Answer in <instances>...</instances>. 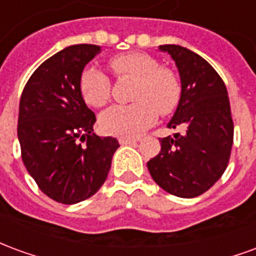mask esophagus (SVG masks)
Segmentation results:
<instances>
[{
  "mask_svg": "<svg viewBox=\"0 0 256 256\" xmlns=\"http://www.w3.org/2000/svg\"><path fill=\"white\" fill-rule=\"evenodd\" d=\"M134 142H137L136 138H119V144L120 145H130L134 144Z\"/></svg>",
  "mask_w": 256,
  "mask_h": 256,
  "instance_id": "1",
  "label": "esophagus"
}]
</instances>
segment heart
<instances>
[{
  "instance_id": "heart-1",
  "label": "heart",
  "mask_w": 256,
  "mask_h": 256,
  "mask_svg": "<svg viewBox=\"0 0 256 256\" xmlns=\"http://www.w3.org/2000/svg\"><path fill=\"white\" fill-rule=\"evenodd\" d=\"M118 79H134L128 106H115L102 112L98 120L102 133L122 138L138 137L162 115L172 114L181 100V84L172 70L159 67L145 53L128 52L108 60ZM79 90L86 104L101 108L111 100L112 84L102 70L90 66L79 78Z\"/></svg>"
}]
</instances>
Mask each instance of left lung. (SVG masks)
<instances>
[{"mask_svg":"<svg viewBox=\"0 0 256 256\" xmlns=\"http://www.w3.org/2000/svg\"><path fill=\"white\" fill-rule=\"evenodd\" d=\"M176 62L181 78V100L168 128H185L160 138L159 155L146 166L162 189L178 198H196L225 172L233 120L228 90L218 72L198 53L180 45H160Z\"/></svg>","mask_w":256,"mask_h":256,"instance_id":"obj_1","label":"left lung"}]
</instances>
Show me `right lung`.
Instances as JSON below:
<instances>
[{
  "instance_id": "right-lung-1",
  "label": "right lung",
  "mask_w": 256,
  "mask_h": 256,
  "mask_svg": "<svg viewBox=\"0 0 256 256\" xmlns=\"http://www.w3.org/2000/svg\"><path fill=\"white\" fill-rule=\"evenodd\" d=\"M100 46L80 44L45 60L20 97L18 137L22 159L48 198L75 204L106 182L116 138L93 133L94 112L84 104L79 78Z\"/></svg>"
}]
</instances>
